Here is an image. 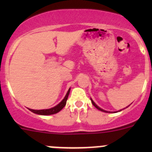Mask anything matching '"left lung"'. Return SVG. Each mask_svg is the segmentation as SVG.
I'll list each match as a JSON object with an SVG mask.
<instances>
[{
  "mask_svg": "<svg viewBox=\"0 0 152 152\" xmlns=\"http://www.w3.org/2000/svg\"><path fill=\"white\" fill-rule=\"evenodd\" d=\"M90 100H91V102H92V104H93V106H94V107H96V108H97V109H98V110H101V111H102V112H104V113H110V112H107V111H106V110H102V109H101V108H100V107H98V106H97V105H96V104H95V102H93V100H92V99H90ZM129 106H128V107H129ZM124 109H125V108H124ZM121 110H119V111H118V112L121 111ZM116 113H117V112H116Z\"/></svg>",
  "mask_w": 152,
  "mask_h": 152,
  "instance_id": "left-lung-1",
  "label": "left lung"
}]
</instances>
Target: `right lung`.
<instances>
[{"mask_svg": "<svg viewBox=\"0 0 152 152\" xmlns=\"http://www.w3.org/2000/svg\"><path fill=\"white\" fill-rule=\"evenodd\" d=\"M70 88L69 89L68 91H67L66 96L64 98L63 100L56 106H55L53 108H50V109H47V110H31V109H29L31 112L32 113H35V114H37V115H53V114H56V113H59L61 110L63 109V107H65V104H66V102L67 100V97L69 96V93H70Z\"/></svg>", "mask_w": 152, "mask_h": 152, "instance_id": "obj_1", "label": "right lung"}]
</instances>
